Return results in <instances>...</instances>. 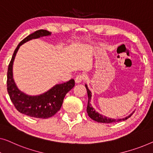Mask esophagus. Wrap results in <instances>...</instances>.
<instances>
[{"label":"esophagus","instance_id":"34e87169","mask_svg":"<svg viewBox=\"0 0 153 153\" xmlns=\"http://www.w3.org/2000/svg\"><path fill=\"white\" fill-rule=\"evenodd\" d=\"M84 79H85V77H84V76H82V75H79V76H77L76 77V79H75V82H76V83H77V84L80 83Z\"/></svg>","mask_w":153,"mask_h":153}]
</instances>
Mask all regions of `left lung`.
<instances>
[{
    "label": "left lung",
    "mask_w": 153,
    "mask_h": 153,
    "mask_svg": "<svg viewBox=\"0 0 153 153\" xmlns=\"http://www.w3.org/2000/svg\"><path fill=\"white\" fill-rule=\"evenodd\" d=\"M85 87H86V89H87V94H88V104H87V111L88 116H89L91 119L95 120V121H97L98 123H111L119 122V121H121V120H125L128 119V118L130 117L132 114L134 113V111H133L132 114H130L128 116V117L123 118V119H111V118H108L105 117L104 115L100 114H99L98 111H96L94 107L91 106V104L90 103V102H91V91L88 89V87L87 85H85Z\"/></svg>",
    "instance_id": "1"
}]
</instances>
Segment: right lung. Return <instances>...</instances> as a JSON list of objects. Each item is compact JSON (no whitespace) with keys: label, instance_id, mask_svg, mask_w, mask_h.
Instances as JSON below:
<instances>
[{"label":"right lung","instance_id":"obj_1","mask_svg":"<svg viewBox=\"0 0 153 153\" xmlns=\"http://www.w3.org/2000/svg\"><path fill=\"white\" fill-rule=\"evenodd\" d=\"M51 34V32L46 30H39L26 36L15 49L8 66L7 87L10 98L19 112L30 117L48 119L54 116L61 108L66 94L75 86L74 79H71L66 82L55 85L40 95L30 96L21 91L15 83L13 77V63L20 46L30 40Z\"/></svg>","mask_w":153,"mask_h":153}]
</instances>
